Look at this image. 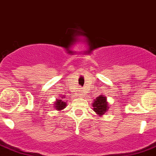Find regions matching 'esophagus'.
<instances>
[{"label":"esophagus","instance_id":"esophagus-1","mask_svg":"<svg viewBox=\"0 0 156 156\" xmlns=\"http://www.w3.org/2000/svg\"><path fill=\"white\" fill-rule=\"evenodd\" d=\"M81 94H82V95H83V92H82V91H81Z\"/></svg>","mask_w":156,"mask_h":156}]
</instances>
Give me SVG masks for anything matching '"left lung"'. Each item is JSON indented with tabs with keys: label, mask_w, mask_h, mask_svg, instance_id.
<instances>
[{
	"label": "left lung",
	"mask_w": 156,
	"mask_h": 156,
	"mask_svg": "<svg viewBox=\"0 0 156 156\" xmlns=\"http://www.w3.org/2000/svg\"><path fill=\"white\" fill-rule=\"evenodd\" d=\"M92 106L93 110H94V112H95L96 114L98 115L99 116L104 115V113H105L108 108L106 97H104L102 94L97 97L93 102Z\"/></svg>",
	"instance_id": "left-lung-1"
}]
</instances>
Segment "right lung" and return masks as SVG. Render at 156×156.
I'll use <instances>...</instances> for the list:
<instances>
[{
	"mask_svg": "<svg viewBox=\"0 0 156 156\" xmlns=\"http://www.w3.org/2000/svg\"><path fill=\"white\" fill-rule=\"evenodd\" d=\"M63 98H65V96L62 97L60 99H57L56 101H55V105H54L55 106H54V107H55V109H57V110H59V111H61V110H62L63 108H65V106H66V103L64 101Z\"/></svg>",
	"mask_w": 156,
	"mask_h": 156,
	"instance_id": "add662e5",
	"label": "right lung"
}]
</instances>
